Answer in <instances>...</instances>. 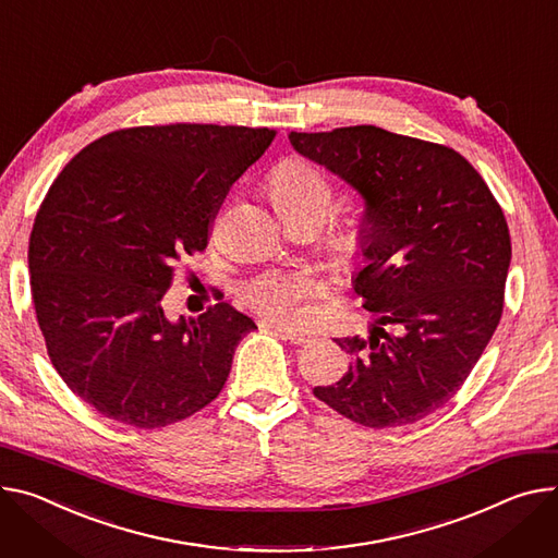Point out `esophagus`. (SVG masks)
Wrapping results in <instances>:
<instances>
[{
    "label": "esophagus",
    "mask_w": 558,
    "mask_h": 558,
    "mask_svg": "<svg viewBox=\"0 0 558 558\" xmlns=\"http://www.w3.org/2000/svg\"><path fill=\"white\" fill-rule=\"evenodd\" d=\"M271 327H274V331H276L282 340H289L291 344H305V342H310V336H307V333L289 329V327H284V325H271Z\"/></svg>",
    "instance_id": "1"
}]
</instances>
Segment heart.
<instances>
[{
	"instance_id": "b5f03b06",
	"label": "heart",
	"mask_w": 558,
	"mask_h": 558,
	"mask_svg": "<svg viewBox=\"0 0 558 558\" xmlns=\"http://www.w3.org/2000/svg\"><path fill=\"white\" fill-rule=\"evenodd\" d=\"M271 191L278 207L289 220L293 218H318L327 214L333 186L327 173L310 160L291 158L284 160L271 175ZM356 240V227L340 225L336 231L338 244H351ZM327 293L323 276L312 269L302 267L293 271L271 269L253 278L244 287V300L253 310L274 318V320H295L302 314V305L310 298Z\"/></svg>"
}]
</instances>
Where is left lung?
<instances>
[{
    "label": "left lung",
    "mask_w": 558,
    "mask_h": 558,
    "mask_svg": "<svg viewBox=\"0 0 558 558\" xmlns=\"http://www.w3.org/2000/svg\"><path fill=\"white\" fill-rule=\"evenodd\" d=\"M298 154L365 197L367 267L353 289L369 338H336L349 372L314 396L383 429L416 423L463 387L498 327L512 242L481 173L445 144L380 126L289 133Z\"/></svg>",
    "instance_id": "1"
}]
</instances>
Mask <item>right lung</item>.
Listing matches in <instances>:
<instances>
[{
  "mask_svg": "<svg viewBox=\"0 0 558 558\" xmlns=\"http://www.w3.org/2000/svg\"><path fill=\"white\" fill-rule=\"evenodd\" d=\"M274 137L191 122L120 129L50 184L28 240L33 305L50 363L95 412L156 429L222 391L256 323L229 302L171 323L162 298L173 265L207 248L231 184Z\"/></svg>",
  "mask_w": 558,
  "mask_h": 558,
  "instance_id": "obj_1",
  "label": "right lung"
}]
</instances>
